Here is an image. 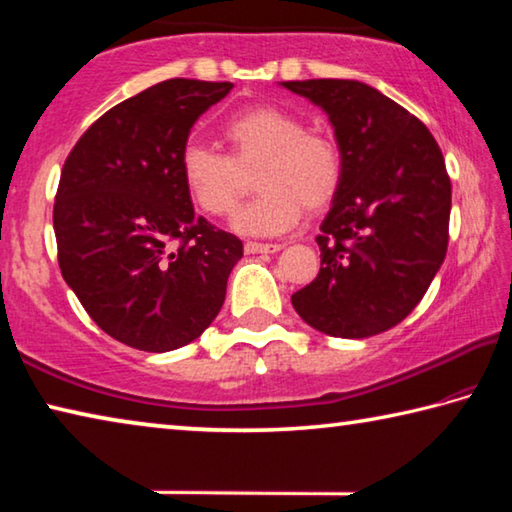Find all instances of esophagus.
<instances>
[{"label": "esophagus", "mask_w": 512, "mask_h": 512, "mask_svg": "<svg viewBox=\"0 0 512 512\" xmlns=\"http://www.w3.org/2000/svg\"><path fill=\"white\" fill-rule=\"evenodd\" d=\"M282 246L280 244H257V241H248L244 250L248 255H259V253H277Z\"/></svg>", "instance_id": "34e87169"}]
</instances>
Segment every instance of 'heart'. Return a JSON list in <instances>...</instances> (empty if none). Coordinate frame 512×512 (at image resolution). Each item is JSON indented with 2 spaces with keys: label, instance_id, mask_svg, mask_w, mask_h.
<instances>
[{
  "label": "heart",
  "instance_id": "1",
  "mask_svg": "<svg viewBox=\"0 0 512 512\" xmlns=\"http://www.w3.org/2000/svg\"><path fill=\"white\" fill-rule=\"evenodd\" d=\"M230 155L201 142L180 151V180L205 214L228 216L244 192V173L255 169L259 192L235 216V230L273 237L291 230L305 207L318 212L343 183V153L332 137L305 131L302 119L277 106L248 108L223 124Z\"/></svg>",
  "mask_w": 512,
  "mask_h": 512
}]
</instances>
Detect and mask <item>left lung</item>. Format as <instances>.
<instances>
[{
	"label": "left lung",
	"instance_id": "left-lung-1",
	"mask_svg": "<svg viewBox=\"0 0 512 512\" xmlns=\"http://www.w3.org/2000/svg\"><path fill=\"white\" fill-rule=\"evenodd\" d=\"M323 108L343 183L316 237L320 271L291 296L318 332L366 339L411 314L443 264L452 183L429 128L361 81H287Z\"/></svg>",
	"mask_w": 512,
	"mask_h": 512
}]
</instances>
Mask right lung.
Returning a JSON list of instances; mask_svg holds the SVG:
<instances>
[{
	"instance_id": "add662e5",
	"label": "right lung",
	"mask_w": 512,
	"mask_h": 512,
	"mask_svg": "<svg viewBox=\"0 0 512 512\" xmlns=\"http://www.w3.org/2000/svg\"><path fill=\"white\" fill-rule=\"evenodd\" d=\"M232 83L169 79L117 103L67 155L54 203L58 264L112 339L169 352L219 314L244 244L194 214L180 151Z\"/></svg>"
}]
</instances>
